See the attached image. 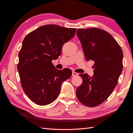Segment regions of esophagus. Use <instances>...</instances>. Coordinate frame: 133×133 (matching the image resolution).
Masks as SVG:
<instances>
[{"label": "esophagus", "instance_id": "obj_1", "mask_svg": "<svg viewBox=\"0 0 133 133\" xmlns=\"http://www.w3.org/2000/svg\"><path fill=\"white\" fill-rule=\"evenodd\" d=\"M72 75H73V76H77L78 75V74L75 71H73L72 72Z\"/></svg>", "mask_w": 133, "mask_h": 133}]
</instances>
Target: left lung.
Here are the masks:
<instances>
[{"label":"left lung","instance_id":"8db88e82","mask_svg":"<svg viewBox=\"0 0 133 133\" xmlns=\"http://www.w3.org/2000/svg\"><path fill=\"white\" fill-rule=\"evenodd\" d=\"M77 36L87 61L94 62V75L80 74L83 83L76 89L78 100L94 107L106 100L117 85L123 70V54L108 32L96 28L78 29Z\"/></svg>","mask_w":133,"mask_h":133}]
</instances>
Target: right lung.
I'll return each mask as SVG.
<instances>
[{"label":"right lung","instance_id":"add662e5","mask_svg":"<svg viewBox=\"0 0 133 133\" xmlns=\"http://www.w3.org/2000/svg\"><path fill=\"white\" fill-rule=\"evenodd\" d=\"M76 30L48 24L24 39L17 68L24 91L38 105L53 103L59 95L62 83L71 76L70 69H57L51 61L58 58L63 45L74 37Z\"/></svg>","mask_w":133,"mask_h":133}]
</instances>
